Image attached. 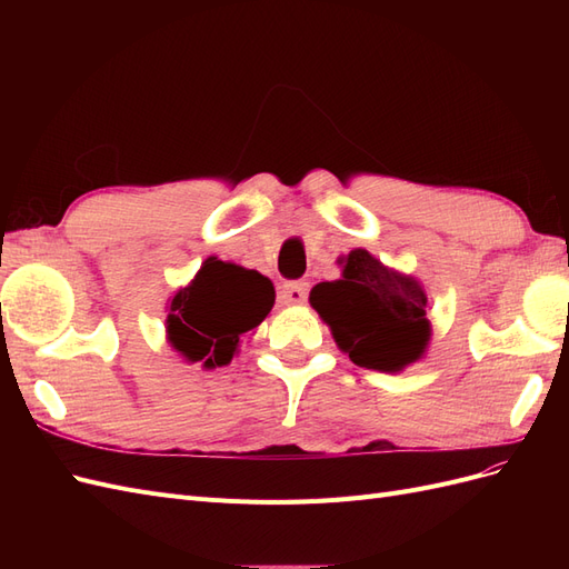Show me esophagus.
<instances>
[{
  "label": "esophagus",
  "instance_id": "obj_1",
  "mask_svg": "<svg viewBox=\"0 0 569 569\" xmlns=\"http://www.w3.org/2000/svg\"><path fill=\"white\" fill-rule=\"evenodd\" d=\"M306 299H308V282H303V280L284 282L278 289V301L282 306H297V303H303Z\"/></svg>",
  "mask_w": 569,
  "mask_h": 569
}]
</instances>
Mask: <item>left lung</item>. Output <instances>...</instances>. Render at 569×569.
I'll use <instances>...</instances> for the list:
<instances>
[{"label":"left lung","mask_w":569,"mask_h":569,"mask_svg":"<svg viewBox=\"0 0 569 569\" xmlns=\"http://www.w3.org/2000/svg\"><path fill=\"white\" fill-rule=\"evenodd\" d=\"M311 306L360 368L399 372L416 363L429 341L422 287L385 268L366 249L343 258L341 280L313 287Z\"/></svg>","instance_id":"obj_1"}]
</instances>
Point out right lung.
Listing matches in <instances>:
<instances>
[{
	"label": "right lung",
	"mask_w": 569,
	"mask_h": 569,
	"mask_svg": "<svg viewBox=\"0 0 569 569\" xmlns=\"http://www.w3.org/2000/svg\"><path fill=\"white\" fill-rule=\"evenodd\" d=\"M274 289L261 272L209 258L170 301L168 339L192 363L228 366L239 337L263 322Z\"/></svg>",
	"instance_id": "obj_1"
}]
</instances>
